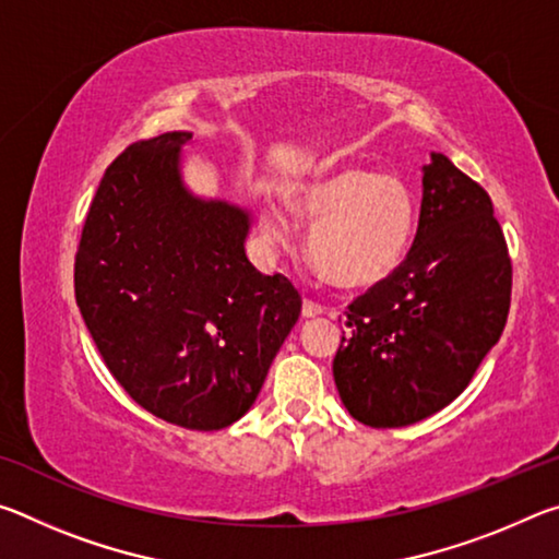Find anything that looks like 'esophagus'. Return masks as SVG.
Segmentation results:
<instances>
[{
    "label": "esophagus",
    "instance_id": "34e87169",
    "mask_svg": "<svg viewBox=\"0 0 559 559\" xmlns=\"http://www.w3.org/2000/svg\"><path fill=\"white\" fill-rule=\"evenodd\" d=\"M320 313H323V306H320V302L310 300V298L302 300V318H316Z\"/></svg>",
    "mask_w": 559,
    "mask_h": 559
}]
</instances>
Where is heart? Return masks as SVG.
<instances>
[{"label":"heart","mask_w":559,"mask_h":559,"mask_svg":"<svg viewBox=\"0 0 559 559\" xmlns=\"http://www.w3.org/2000/svg\"><path fill=\"white\" fill-rule=\"evenodd\" d=\"M293 206L313 224L310 259L340 288H370L390 278L416 231L412 189L370 167L328 169L293 192ZM261 229L273 243H293L290 224L276 204L266 206Z\"/></svg>","instance_id":"obj_1"}]
</instances>
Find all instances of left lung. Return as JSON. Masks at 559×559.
Returning a JSON list of instances; mask_svg holds the SVG:
<instances>
[{"label": "left lung", "mask_w": 559, "mask_h": 559, "mask_svg": "<svg viewBox=\"0 0 559 559\" xmlns=\"http://www.w3.org/2000/svg\"><path fill=\"white\" fill-rule=\"evenodd\" d=\"M421 187L409 253L349 302L333 359L345 409L374 429L409 427L456 400L510 310L513 266L486 189L441 153Z\"/></svg>", "instance_id": "obj_1"}]
</instances>
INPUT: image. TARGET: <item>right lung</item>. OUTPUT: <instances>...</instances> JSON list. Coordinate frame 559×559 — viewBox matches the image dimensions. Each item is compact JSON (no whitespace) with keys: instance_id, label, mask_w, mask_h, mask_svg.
Masks as SVG:
<instances>
[{"instance_id":"1","label":"right lung","mask_w":559,"mask_h":559,"mask_svg":"<svg viewBox=\"0 0 559 559\" xmlns=\"http://www.w3.org/2000/svg\"><path fill=\"white\" fill-rule=\"evenodd\" d=\"M192 132L112 159L75 251V302L103 362L143 409L194 431L251 409L300 316L293 283L246 259L251 216L179 175Z\"/></svg>"}]
</instances>
